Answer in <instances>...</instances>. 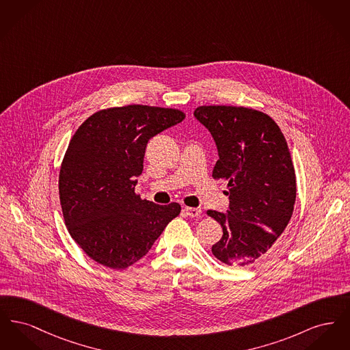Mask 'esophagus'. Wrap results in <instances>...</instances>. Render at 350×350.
<instances>
[{
  "instance_id": "esophagus-1",
  "label": "esophagus",
  "mask_w": 350,
  "mask_h": 350,
  "mask_svg": "<svg viewBox=\"0 0 350 350\" xmlns=\"http://www.w3.org/2000/svg\"><path fill=\"white\" fill-rule=\"evenodd\" d=\"M183 211H185L186 215L191 217H200V214H202V210L197 208V207H185Z\"/></svg>"
}]
</instances>
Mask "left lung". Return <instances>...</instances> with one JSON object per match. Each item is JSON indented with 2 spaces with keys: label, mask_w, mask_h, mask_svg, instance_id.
Returning a JSON list of instances; mask_svg holds the SVG:
<instances>
[{
  "label": "left lung",
  "mask_w": 350,
  "mask_h": 350,
  "mask_svg": "<svg viewBox=\"0 0 350 350\" xmlns=\"http://www.w3.org/2000/svg\"><path fill=\"white\" fill-rule=\"evenodd\" d=\"M194 117L217 144L213 177L228 181L227 213L207 211L223 228L213 254L247 267L271 248L294 211L297 181L286 139L271 118L248 107L200 106Z\"/></svg>",
  "instance_id": "1"
}]
</instances>
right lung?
Returning <instances> with one entry per match:
<instances>
[{"label": "right lung", "mask_w": 350, "mask_h": 350, "mask_svg": "<svg viewBox=\"0 0 350 350\" xmlns=\"http://www.w3.org/2000/svg\"><path fill=\"white\" fill-rule=\"evenodd\" d=\"M176 109L129 105L88 118L68 146L59 194L72 239L103 267L126 269L150 252L178 203L160 206L135 194L147 144L181 123Z\"/></svg>", "instance_id": "obj_1"}]
</instances>
